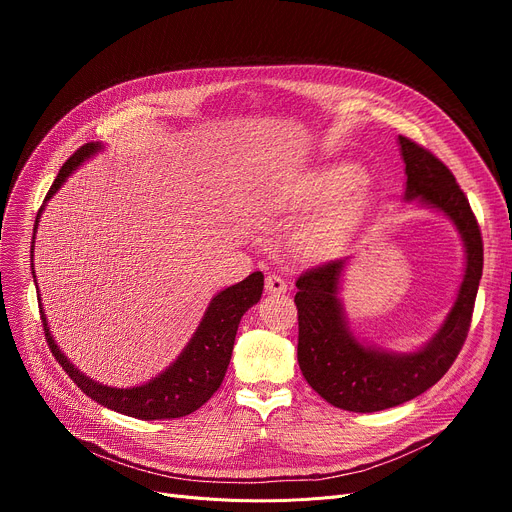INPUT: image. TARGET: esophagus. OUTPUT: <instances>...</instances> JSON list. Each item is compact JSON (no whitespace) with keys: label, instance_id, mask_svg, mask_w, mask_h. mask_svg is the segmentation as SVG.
I'll return each mask as SVG.
<instances>
[{"label":"esophagus","instance_id":"1","mask_svg":"<svg viewBox=\"0 0 512 512\" xmlns=\"http://www.w3.org/2000/svg\"><path fill=\"white\" fill-rule=\"evenodd\" d=\"M286 288H288L286 280L280 278L278 274H267L265 276V292L267 294H282V292H286Z\"/></svg>","mask_w":512,"mask_h":512}]
</instances>
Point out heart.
Instances as JSON below:
<instances>
[{
	"mask_svg": "<svg viewBox=\"0 0 512 512\" xmlns=\"http://www.w3.org/2000/svg\"><path fill=\"white\" fill-rule=\"evenodd\" d=\"M367 186L359 178V168L346 161L307 170L294 178L282 191V207L286 211L311 209L321 203L299 234L297 245L309 257H326L336 253L353 234L367 205Z\"/></svg>",
	"mask_w": 512,
	"mask_h": 512,
	"instance_id": "1",
	"label": "heart"
}]
</instances>
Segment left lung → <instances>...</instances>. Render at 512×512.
<instances>
[{
    "instance_id": "left-lung-1",
    "label": "left lung",
    "mask_w": 512,
    "mask_h": 512,
    "mask_svg": "<svg viewBox=\"0 0 512 512\" xmlns=\"http://www.w3.org/2000/svg\"><path fill=\"white\" fill-rule=\"evenodd\" d=\"M405 161V201L444 213L461 234L465 274L438 332L411 353H394L355 336L340 301L348 257L313 267L297 280L299 309L297 359L307 384L330 405L373 413L402 405L432 388L450 369L467 338L483 270V242L461 186L442 161L398 137Z\"/></svg>"
}]
</instances>
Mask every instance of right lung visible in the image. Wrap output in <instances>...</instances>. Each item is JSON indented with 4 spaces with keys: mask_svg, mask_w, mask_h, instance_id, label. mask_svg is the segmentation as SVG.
I'll use <instances>...</instances> for the list:
<instances>
[{
    "mask_svg": "<svg viewBox=\"0 0 512 512\" xmlns=\"http://www.w3.org/2000/svg\"><path fill=\"white\" fill-rule=\"evenodd\" d=\"M101 149L103 145L99 141L80 147L62 166L58 178L53 180L49 193L45 197V203L60 191L62 184L68 180V176L74 170H78L87 159H91ZM45 203L37 213L35 232L41 220V213L45 209ZM31 253H35V234H33ZM31 270L37 286L35 263H31ZM261 292H263L261 272H253L242 282L220 290L209 301L199 321V328L195 330L191 340L186 342L176 361L170 363L164 371L155 375V378H151L149 382L141 386H132V388L103 386L93 378H89V375H85L80 369H76L70 363V359L60 351V346L56 344V340H53L49 332L39 288H37V297H39V309H41L47 344L51 348L53 357H56L62 369L70 375V380L89 398L99 402L101 407H107L128 417L153 421V419H178L184 415H191L193 411L203 407L205 402L213 396V392L220 388L232 357V346H234L240 317L245 315L253 305L259 303Z\"/></svg>",
    "mask_w": 512,
    "mask_h": 512,
    "instance_id": "add662e5",
    "label": "right lung"
}]
</instances>
